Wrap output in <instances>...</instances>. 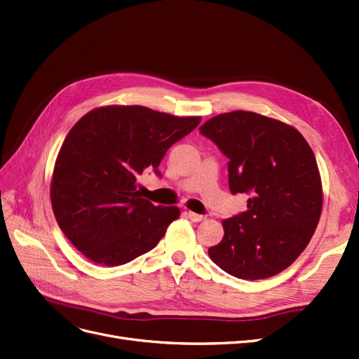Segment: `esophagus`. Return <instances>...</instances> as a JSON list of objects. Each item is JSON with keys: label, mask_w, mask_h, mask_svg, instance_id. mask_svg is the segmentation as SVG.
<instances>
[{"label": "esophagus", "mask_w": 359, "mask_h": 359, "mask_svg": "<svg viewBox=\"0 0 359 359\" xmlns=\"http://www.w3.org/2000/svg\"><path fill=\"white\" fill-rule=\"evenodd\" d=\"M186 215H188L192 222H195V223H198V222H202V220H205V217L204 215H201V214H196V212H192V211H186L184 212Z\"/></svg>", "instance_id": "esophagus-1"}]
</instances>
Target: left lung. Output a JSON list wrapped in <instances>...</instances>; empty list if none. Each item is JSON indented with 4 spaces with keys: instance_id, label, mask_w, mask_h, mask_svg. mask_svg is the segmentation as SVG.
Returning <instances> with one entry per match:
<instances>
[{
    "instance_id": "8db88e82",
    "label": "left lung",
    "mask_w": 359,
    "mask_h": 359,
    "mask_svg": "<svg viewBox=\"0 0 359 359\" xmlns=\"http://www.w3.org/2000/svg\"><path fill=\"white\" fill-rule=\"evenodd\" d=\"M199 132L229 158L230 192L251 194L245 212L222 222L224 236L210 258L243 280L282 273L320 222L323 184L313 149L290 124L252 111L218 114Z\"/></svg>"
}]
</instances>
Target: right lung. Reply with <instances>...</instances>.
I'll list each match as a JSON object with an SVG mask.
<instances>
[{"label": "right lung", "instance_id": "right-lung-1", "mask_svg": "<svg viewBox=\"0 0 359 359\" xmlns=\"http://www.w3.org/2000/svg\"><path fill=\"white\" fill-rule=\"evenodd\" d=\"M199 121L142 105H105L74 124L57 155L50 196L77 251L116 267L157 246L180 210L151 204L137 179L148 170L158 173L167 149Z\"/></svg>", "mask_w": 359, "mask_h": 359}]
</instances>
